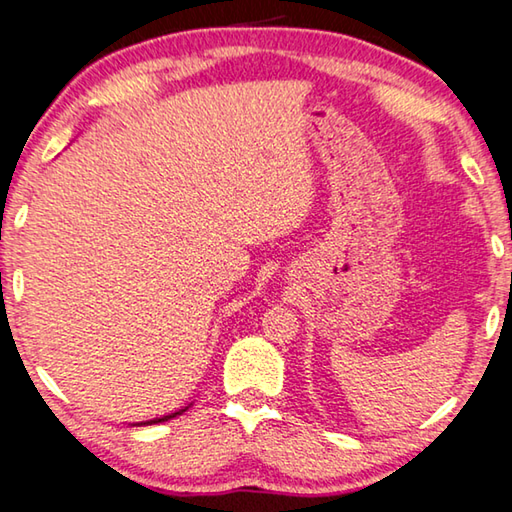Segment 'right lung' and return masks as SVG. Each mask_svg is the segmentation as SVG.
I'll list each match as a JSON object with an SVG mask.
<instances>
[{
  "mask_svg": "<svg viewBox=\"0 0 512 512\" xmlns=\"http://www.w3.org/2000/svg\"><path fill=\"white\" fill-rule=\"evenodd\" d=\"M185 411V409H183ZM183 411H178V413H171V415H164V418H155V420H151V422H142V424H155V422H164V420H171V418H176V415H180Z\"/></svg>",
  "mask_w": 512,
  "mask_h": 512,
  "instance_id": "right-lung-1",
  "label": "right lung"
}]
</instances>
